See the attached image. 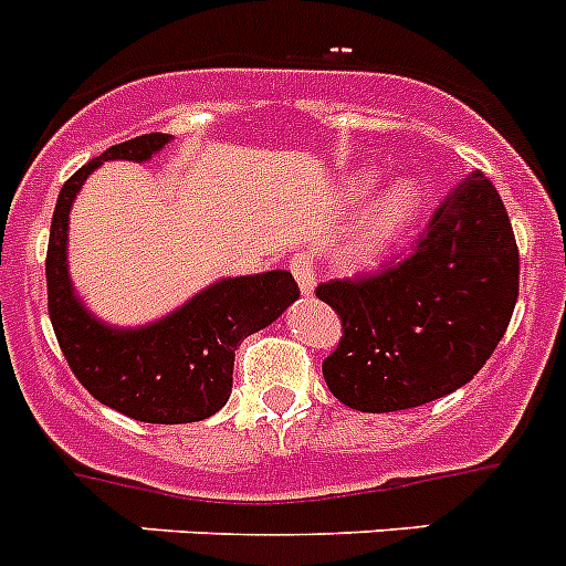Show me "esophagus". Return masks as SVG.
<instances>
[{"label": "esophagus", "instance_id": "obj_1", "mask_svg": "<svg viewBox=\"0 0 566 566\" xmlns=\"http://www.w3.org/2000/svg\"><path fill=\"white\" fill-rule=\"evenodd\" d=\"M290 273L296 276L298 287H302V296H313V287H316V262H313V255H293L290 259Z\"/></svg>", "mask_w": 566, "mask_h": 566}]
</instances>
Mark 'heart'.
<instances>
[{"label":"heart","instance_id":"obj_1","mask_svg":"<svg viewBox=\"0 0 566 566\" xmlns=\"http://www.w3.org/2000/svg\"><path fill=\"white\" fill-rule=\"evenodd\" d=\"M378 185L376 170H365V174H356L353 179H347L344 185V196L350 205L365 201L373 193V188ZM421 205H424V193L412 179H399L392 181L385 193L378 196L376 210H373L370 222H367L365 239H361V253L376 255L381 250L390 248L392 242H399L401 235L410 230V224L416 222V216L421 213Z\"/></svg>","mask_w":566,"mask_h":566}]
</instances>
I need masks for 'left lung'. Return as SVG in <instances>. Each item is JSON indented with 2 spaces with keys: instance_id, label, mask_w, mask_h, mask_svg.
<instances>
[{
  "instance_id": "1",
  "label": "left lung",
  "mask_w": 566,
  "mask_h": 566,
  "mask_svg": "<svg viewBox=\"0 0 566 566\" xmlns=\"http://www.w3.org/2000/svg\"><path fill=\"white\" fill-rule=\"evenodd\" d=\"M316 296L342 318L322 373L342 405L392 412L464 387L493 356L518 298V248L481 170L441 201L416 250Z\"/></svg>"
}]
</instances>
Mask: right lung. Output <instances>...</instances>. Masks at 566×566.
<instances>
[{
  "label": "right lung",
  "instance_id": "right-lung-1",
  "mask_svg": "<svg viewBox=\"0 0 566 566\" xmlns=\"http://www.w3.org/2000/svg\"><path fill=\"white\" fill-rule=\"evenodd\" d=\"M167 142V134H145L107 147L59 190L45 262L48 313L73 376L93 399L147 424H188L228 405L239 344L276 322L298 298V284L287 270L222 279L136 331L107 327L91 316L67 276L73 199L102 161H147Z\"/></svg>",
  "mask_w": 566,
  "mask_h": 566
}]
</instances>
